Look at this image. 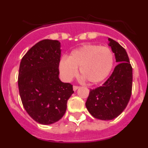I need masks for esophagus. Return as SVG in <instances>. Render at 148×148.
Here are the masks:
<instances>
[{
    "mask_svg": "<svg viewBox=\"0 0 148 148\" xmlns=\"http://www.w3.org/2000/svg\"><path fill=\"white\" fill-rule=\"evenodd\" d=\"M78 88H79V87H78V86H76V85L73 86V90H74V91H76Z\"/></svg>",
    "mask_w": 148,
    "mask_h": 148,
    "instance_id": "esophagus-1",
    "label": "esophagus"
}]
</instances>
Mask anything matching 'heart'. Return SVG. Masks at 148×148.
<instances>
[{
  "label": "heart",
  "instance_id": "b5f03b06",
  "mask_svg": "<svg viewBox=\"0 0 148 148\" xmlns=\"http://www.w3.org/2000/svg\"><path fill=\"white\" fill-rule=\"evenodd\" d=\"M114 56L111 49L95 44H85L73 49L68 58L62 57L58 68L62 78L70 81L80 75L90 84H98L108 78L113 69Z\"/></svg>",
  "mask_w": 148,
  "mask_h": 148
}]
</instances>
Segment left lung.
Segmentation results:
<instances>
[{"label": "left lung", "instance_id": "obj_1", "mask_svg": "<svg viewBox=\"0 0 148 148\" xmlns=\"http://www.w3.org/2000/svg\"><path fill=\"white\" fill-rule=\"evenodd\" d=\"M109 46L119 63L102 86L90 90L86 108L94 118L111 120L126 108L132 92L133 69L126 50L116 40L108 38Z\"/></svg>", "mask_w": 148, "mask_h": 148}]
</instances>
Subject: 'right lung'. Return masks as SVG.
Instances as JSON below:
<instances>
[{
    "label": "right lung",
    "instance_id": "right-lung-1",
    "mask_svg": "<svg viewBox=\"0 0 148 148\" xmlns=\"http://www.w3.org/2000/svg\"><path fill=\"white\" fill-rule=\"evenodd\" d=\"M60 47L58 40H40L29 49L20 64L18 84L22 104L30 117L41 125L61 119L74 92L71 84L58 78Z\"/></svg>",
    "mask_w": 148,
    "mask_h": 148
}]
</instances>
